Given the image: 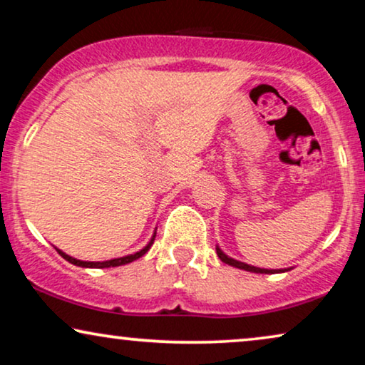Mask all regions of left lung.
<instances>
[{
    "instance_id": "left-lung-1",
    "label": "left lung",
    "mask_w": 365,
    "mask_h": 365,
    "mask_svg": "<svg viewBox=\"0 0 365 365\" xmlns=\"http://www.w3.org/2000/svg\"><path fill=\"white\" fill-rule=\"evenodd\" d=\"M216 252L219 259H221L222 262L229 264V266L232 267H237V269H242V271H249V272H256V274H277V272H286V271H291V269H261V267H254V266H249L246 262H241V261H236V259L229 257L224 254L219 246H216Z\"/></svg>"
}]
</instances>
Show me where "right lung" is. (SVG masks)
<instances>
[{"label":"right lung","mask_w":365,"mask_h":365,"mask_svg":"<svg viewBox=\"0 0 365 365\" xmlns=\"http://www.w3.org/2000/svg\"><path fill=\"white\" fill-rule=\"evenodd\" d=\"M154 237H156V232L153 234V237H151V241L148 242V246H144L141 251H138V252H134V254H129V256H124V257H118V259H111V261H103V262H91V261H79V259H74V257H71V256H68L66 252H63V251H59L58 247H54L56 249V251L61 254V257H64L66 259L68 262H71V264H74V266H79V267H94V269H104V267H118V266H124V264H129V262H133V261H136V259H139L141 256H144V254H146L148 251H149V247L153 246V242H154Z\"/></svg>","instance_id":"1"}]
</instances>
